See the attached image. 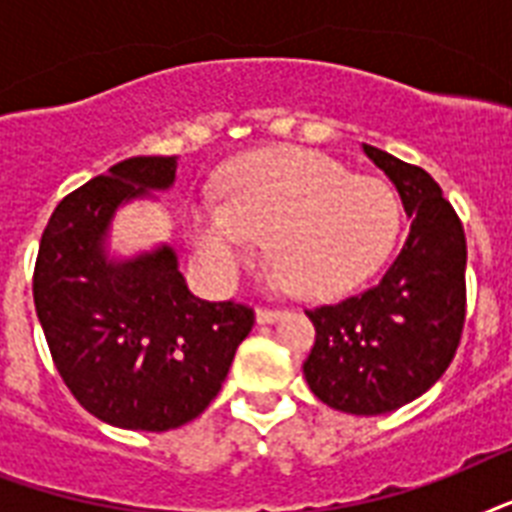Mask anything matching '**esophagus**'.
<instances>
[{"instance_id":"esophagus-1","label":"esophagus","mask_w":512,"mask_h":512,"mask_svg":"<svg viewBox=\"0 0 512 512\" xmlns=\"http://www.w3.org/2000/svg\"><path fill=\"white\" fill-rule=\"evenodd\" d=\"M281 319L279 308H257V321L260 324H273V321Z\"/></svg>"}]
</instances>
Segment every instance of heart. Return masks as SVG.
Here are the masks:
<instances>
[{
	"label": "heart",
	"mask_w": 512,
	"mask_h": 512,
	"mask_svg": "<svg viewBox=\"0 0 512 512\" xmlns=\"http://www.w3.org/2000/svg\"><path fill=\"white\" fill-rule=\"evenodd\" d=\"M223 201L188 209L193 255L209 279L233 284L268 241V257L295 295L327 300L358 287L396 247L401 201L374 177L305 148H263L220 177Z\"/></svg>",
	"instance_id": "heart-1"
}]
</instances>
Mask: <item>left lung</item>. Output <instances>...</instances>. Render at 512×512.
Listing matches in <instances>:
<instances>
[{"label": "left lung", "mask_w": 512, "mask_h": 512, "mask_svg": "<svg viewBox=\"0 0 512 512\" xmlns=\"http://www.w3.org/2000/svg\"><path fill=\"white\" fill-rule=\"evenodd\" d=\"M364 154L393 180L412 217L409 239L385 276L361 295L311 308L316 342L303 372L327 406L385 414L433 388L465 327V231L441 185L380 148Z\"/></svg>", "instance_id": "left-lung-1"}]
</instances>
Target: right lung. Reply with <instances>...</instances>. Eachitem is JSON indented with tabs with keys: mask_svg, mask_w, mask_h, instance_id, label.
I'll return each mask as SVG.
<instances>
[{
	"mask_svg": "<svg viewBox=\"0 0 512 512\" xmlns=\"http://www.w3.org/2000/svg\"><path fill=\"white\" fill-rule=\"evenodd\" d=\"M177 156H132L68 193L42 233L34 305L74 398L127 430L180 428L220 393L249 305L193 297L170 247L108 260L116 207L175 183Z\"/></svg>",
	"mask_w": 512,
	"mask_h": 512,
	"instance_id": "add662e5",
	"label": "right lung"
}]
</instances>
